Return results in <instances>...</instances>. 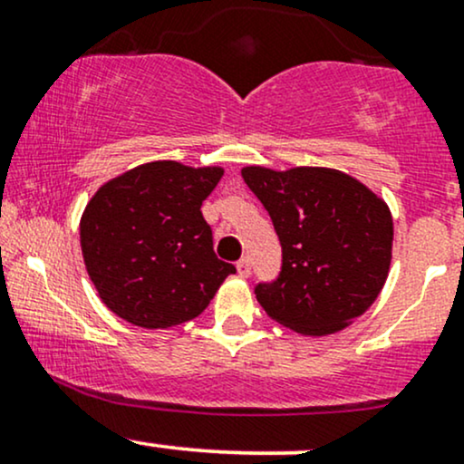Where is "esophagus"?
<instances>
[{
    "mask_svg": "<svg viewBox=\"0 0 464 464\" xmlns=\"http://www.w3.org/2000/svg\"><path fill=\"white\" fill-rule=\"evenodd\" d=\"M237 273L239 276H248L250 275V259L248 257H242L237 262Z\"/></svg>",
    "mask_w": 464,
    "mask_h": 464,
    "instance_id": "34e87169",
    "label": "esophagus"
}]
</instances>
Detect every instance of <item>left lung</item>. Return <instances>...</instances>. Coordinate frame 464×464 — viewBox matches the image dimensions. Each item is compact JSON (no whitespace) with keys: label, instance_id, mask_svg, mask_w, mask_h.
Masks as SVG:
<instances>
[{"label":"left lung","instance_id":"left-lung-1","mask_svg":"<svg viewBox=\"0 0 464 464\" xmlns=\"http://www.w3.org/2000/svg\"><path fill=\"white\" fill-rule=\"evenodd\" d=\"M244 183L262 200L281 244V270L255 285L276 323L305 335L340 332L384 287L392 250L386 202L349 174L250 165Z\"/></svg>","mask_w":464,"mask_h":464}]
</instances>
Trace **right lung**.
Returning a JSON list of instances; mask_svg holds the SVG:
<instances>
[{"label": "right lung", "mask_w": 464, "mask_h": 464, "mask_svg": "<svg viewBox=\"0 0 464 464\" xmlns=\"http://www.w3.org/2000/svg\"><path fill=\"white\" fill-rule=\"evenodd\" d=\"M220 168L140 165L102 185L80 220L84 266L111 312L146 329L188 323L236 266L214 253L202 200Z\"/></svg>", "instance_id": "obj_1"}]
</instances>
